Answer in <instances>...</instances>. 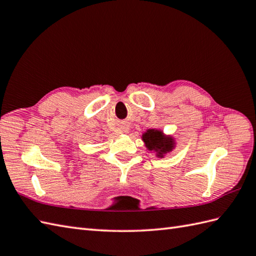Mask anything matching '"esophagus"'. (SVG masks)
<instances>
[{"label": "esophagus", "mask_w": 256, "mask_h": 256, "mask_svg": "<svg viewBox=\"0 0 256 256\" xmlns=\"http://www.w3.org/2000/svg\"><path fill=\"white\" fill-rule=\"evenodd\" d=\"M128 128H123V132H128Z\"/></svg>", "instance_id": "esophagus-1"}]
</instances>
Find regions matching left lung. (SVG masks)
Returning a JSON list of instances; mask_svg holds the SVG:
<instances>
[{
  "mask_svg": "<svg viewBox=\"0 0 256 256\" xmlns=\"http://www.w3.org/2000/svg\"><path fill=\"white\" fill-rule=\"evenodd\" d=\"M142 140H144L148 150L157 152L159 157H162L164 154L171 152L174 145V140L171 138H166L162 132L157 130H148L142 135Z\"/></svg>",
  "mask_w": 256,
  "mask_h": 256,
  "instance_id": "left-lung-1",
  "label": "left lung"
}]
</instances>
